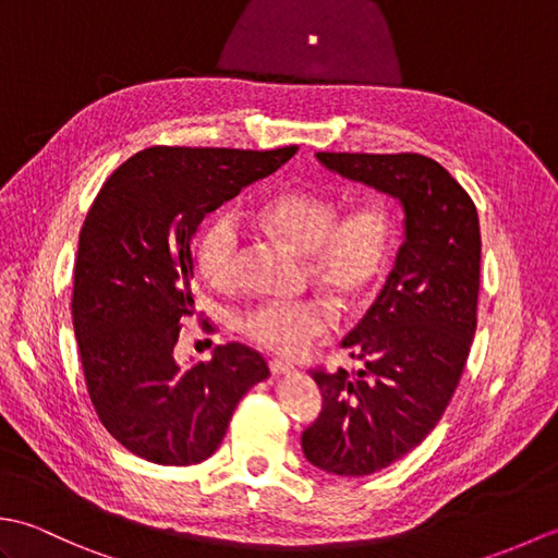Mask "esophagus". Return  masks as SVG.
I'll use <instances>...</instances> for the list:
<instances>
[{"label": "esophagus", "mask_w": 558, "mask_h": 558, "mask_svg": "<svg viewBox=\"0 0 558 558\" xmlns=\"http://www.w3.org/2000/svg\"><path fill=\"white\" fill-rule=\"evenodd\" d=\"M270 372L276 376H282V374H292L294 366L290 362H282V360H270Z\"/></svg>", "instance_id": "34e87169"}]
</instances>
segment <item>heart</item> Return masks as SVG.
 Masks as SVG:
<instances>
[{
    "mask_svg": "<svg viewBox=\"0 0 558 558\" xmlns=\"http://www.w3.org/2000/svg\"><path fill=\"white\" fill-rule=\"evenodd\" d=\"M258 222L306 256V268L340 306H357L384 280L393 256L398 218L386 201H366L342 216L336 196L290 189L258 208ZM242 225L222 210L198 234L194 258L213 288L240 280ZM242 333L278 354H300L333 328V312L322 300L264 302L240 322Z\"/></svg>",
    "mask_w": 558,
    "mask_h": 558,
    "instance_id": "obj_1",
    "label": "heart"
}]
</instances>
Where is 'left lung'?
<instances>
[{"label":"left lung","instance_id":"8db88e82","mask_svg":"<svg viewBox=\"0 0 558 558\" xmlns=\"http://www.w3.org/2000/svg\"><path fill=\"white\" fill-rule=\"evenodd\" d=\"M328 170L400 201L405 240L384 290L342 340L360 372L314 369L324 405L302 434L306 460L364 477L417 448L441 420L477 328V208L420 153H316Z\"/></svg>","mask_w":558,"mask_h":558}]
</instances>
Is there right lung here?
I'll return each mask as SVG.
<instances>
[{
	"label": "right lung",
	"instance_id": "right-lung-1",
	"mask_svg": "<svg viewBox=\"0 0 558 558\" xmlns=\"http://www.w3.org/2000/svg\"><path fill=\"white\" fill-rule=\"evenodd\" d=\"M294 153L153 146L122 162L93 201L71 316L93 408L134 456L158 465L210 458L236 402L268 378L266 360L242 342L189 369L174 362V345L182 316L194 314L201 220Z\"/></svg>",
	"mask_w": 558,
	"mask_h": 558
}]
</instances>
